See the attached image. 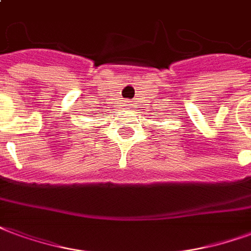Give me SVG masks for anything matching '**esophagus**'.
Instances as JSON below:
<instances>
[{
  "label": "esophagus",
  "instance_id": "34e87169",
  "mask_svg": "<svg viewBox=\"0 0 251 251\" xmlns=\"http://www.w3.org/2000/svg\"><path fill=\"white\" fill-rule=\"evenodd\" d=\"M129 102H130V101H127V103H129ZM129 105H130V103H129Z\"/></svg>",
  "mask_w": 251,
  "mask_h": 251
}]
</instances>
